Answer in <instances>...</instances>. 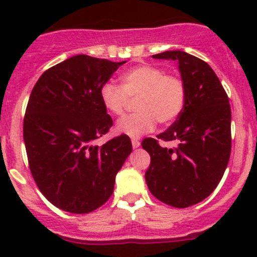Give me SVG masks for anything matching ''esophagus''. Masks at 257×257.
<instances>
[{
	"mask_svg": "<svg viewBox=\"0 0 257 257\" xmlns=\"http://www.w3.org/2000/svg\"><path fill=\"white\" fill-rule=\"evenodd\" d=\"M132 145H133V148L136 149V148H139V145H141V142H139L138 139H132Z\"/></svg>",
	"mask_w": 257,
	"mask_h": 257,
	"instance_id": "1",
	"label": "esophagus"
}]
</instances>
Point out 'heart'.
I'll return each instance as SVG.
<instances>
[{"label":"heart","instance_id":"b5f03b06","mask_svg":"<svg viewBox=\"0 0 257 257\" xmlns=\"http://www.w3.org/2000/svg\"><path fill=\"white\" fill-rule=\"evenodd\" d=\"M137 98L138 112L121 118L116 132L131 138H139L157 125L169 124L180 115L186 102V85L180 77L165 74L164 69L152 64H141L120 76V87L105 83L99 90L104 109L112 115H123L128 99Z\"/></svg>","mask_w":257,"mask_h":257}]
</instances>
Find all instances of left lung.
<instances>
[{
	"label": "left lung",
	"mask_w": 257,
	"mask_h": 257,
	"mask_svg": "<svg viewBox=\"0 0 257 257\" xmlns=\"http://www.w3.org/2000/svg\"><path fill=\"white\" fill-rule=\"evenodd\" d=\"M153 58L179 63L186 85V102L177 120L157 138L177 140L168 150L157 139L145 138L150 155L145 180L150 193L174 208L200 203L221 180L231 153V109L229 98L211 67L183 51H167Z\"/></svg>",
	"instance_id": "1"
}]
</instances>
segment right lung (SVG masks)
<instances>
[{
	"instance_id": "1",
	"label": "right lung",
	"mask_w": 257,
	"mask_h": 257,
	"mask_svg": "<svg viewBox=\"0 0 257 257\" xmlns=\"http://www.w3.org/2000/svg\"><path fill=\"white\" fill-rule=\"evenodd\" d=\"M123 63L71 57L47 69L31 92L23 119L28 165L41 193L64 211L87 214L107 203L132 153L123 134L93 144L113 125L99 90Z\"/></svg>"
}]
</instances>
